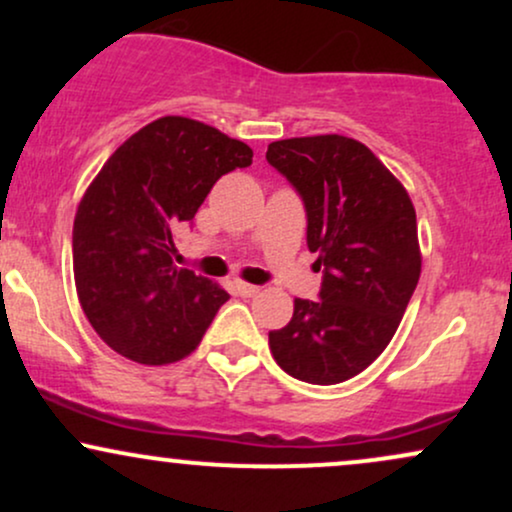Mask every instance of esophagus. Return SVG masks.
Masks as SVG:
<instances>
[{"label":"esophagus","instance_id":"34e87169","mask_svg":"<svg viewBox=\"0 0 512 512\" xmlns=\"http://www.w3.org/2000/svg\"><path fill=\"white\" fill-rule=\"evenodd\" d=\"M236 293L243 298H252L260 293V286H252V284H245V281H236Z\"/></svg>","mask_w":512,"mask_h":512}]
</instances>
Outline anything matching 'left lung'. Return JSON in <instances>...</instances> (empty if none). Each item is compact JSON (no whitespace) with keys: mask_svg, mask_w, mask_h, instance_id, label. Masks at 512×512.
Segmentation results:
<instances>
[{"mask_svg":"<svg viewBox=\"0 0 512 512\" xmlns=\"http://www.w3.org/2000/svg\"><path fill=\"white\" fill-rule=\"evenodd\" d=\"M267 161L301 195L322 269L320 298H296L269 349L303 383H344L383 354L419 284L414 204L366 144L342 134L272 142Z\"/></svg>","mask_w":512,"mask_h":512,"instance_id":"1","label":"left lung"}]
</instances>
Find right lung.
Returning a JSON list of instances; mask_svg holds the SVG:
<instances>
[{
  "mask_svg": "<svg viewBox=\"0 0 512 512\" xmlns=\"http://www.w3.org/2000/svg\"><path fill=\"white\" fill-rule=\"evenodd\" d=\"M250 163L248 144L180 115L105 161L76 209L72 252L79 303L110 349L146 366L197 349L228 293L175 264L173 236L221 175Z\"/></svg>",
  "mask_w": 512,
  "mask_h": 512,
  "instance_id": "add662e5",
  "label": "right lung"
}]
</instances>
